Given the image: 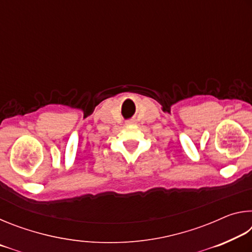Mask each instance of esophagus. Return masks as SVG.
Listing matches in <instances>:
<instances>
[{
    "mask_svg": "<svg viewBox=\"0 0 252 252\" xmlns=\"http://www.w3.org/2000/svg\"><path fill=\"white\" fill-rule=\"evenodd\" d=\"M126 126H132V125H135V120H127L126 122Z\"/></svg>",
    "mask_w": 252,
    "mask_h": 252,
    "instance_id": "1",
    "label": "esophagus"
}]
</instances>
